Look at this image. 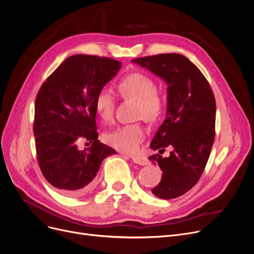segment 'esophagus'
<instances>
[{"label": "esophagus", "instance_id": "obj_1", "mask_svg": "<svg viewBox=\"0 0 254 254\" xmlns=\"http://www.w3.org/2000/svg\"><path fill=\"white\" fill-rule=\"evenodd\" d=\"M121 153H123V152H121ZM130 158L132 159V161L134 163L141 165V166H145V165L149 164L147 158H145L144 155H130Z\"/></svg>", "mask_w": 254, "mask_h": 254}]
</instances>
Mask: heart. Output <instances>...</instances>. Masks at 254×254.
I'll return each instance as SVG.
<instances>
[{"label":"heart","mask_w":254,"mask_h":254,"mask_svg":"<svg viewBox=\"0 0 254 254\" xmlns=\"http://www.w3.org/2000/svg\"><path fill=\"white\" fill-rule=\"evenodd\" d=\"M117 90L125 100L137 101L136 117L147 121H157L166 107L165 96L158 91L152 77L141 72L124 76L117 85ZM95 111L105 122H111L115 115L116 99L106 88L97 92L94 101ZM146 130L140 123L127 124L105 134L106 142L123 152L135 153L145 139Z\"/></svg>","instance_id":"1"}]
</instances>
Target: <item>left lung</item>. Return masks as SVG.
<instances>
[{
  "instance_id": "left-lung-1",
  "label": "left lung",
  "mask_w": 254,
  "mask_h": 254,
  "mask_svg": "<svg viewBox=\"0 0 254 254\" xmlns=\"http://www.w3.org/2000/svg\"><path fill=\"white\" fill-rule=\"evenodd\" d=\"M157 74L168 84L166 119L150 147L148 158L163 171L151 192L163 199L177 198L196 184L203 173L214 141L216 100L200 70L180 54H160L132 60ZM173 148L168 158L160 155Z\"/></svg>"
}]
</instances>
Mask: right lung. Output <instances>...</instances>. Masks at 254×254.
Instances as JSON below:
<instances>
[{"label":"right lung","instance_id":"1","mask_svg":"<svg viewBox=\"0 0 254 254\" xmlns=\"http://www.w3.org/2000/svg\"><path fill=\"white\" fill-rule=\"evenodd\" d=\"M121 68L108 57L71 56L37 92L33 134L37 163L46 180L68 196H81L92 186L102 162L116 150L97 139L95 96ZM92 145L81 151L77 143Z\"/></svg>","mask_w":254,"mask_h":254}]
</instances>
